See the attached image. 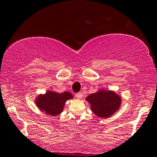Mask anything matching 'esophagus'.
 I'll return each instance as SVG.
<instances>
[{
  "label": "esophagus",
  "instance_id": "34e87169",
  "mask_svg": "<svg viewBox=\"0 0 157 157\" xmlns=\"http://www.w3.org/2000/svg\"><path fill=\"white\" fill-rule=\"evenodd\" d=\"M83 95L82 92H78V93H76V98H78V99H81L83 98Z\"/></svg>",
  "mask_w": 157,
  "mask_h": 157
}]
</instances>
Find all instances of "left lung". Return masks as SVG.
Masks as SVG:
<instances>
[{
    "label": "left lung",
    "mask_w": 157,
    "mask_h": 157,
    "mask_svg": "<svg viewBox=\"0 0 157 157\" xmlns=\"http://www.w3.org/2000/svg\"><path fill=\"white\" fill-rule=\"evenodd\" d=\"M86 100L90 104L92 111L99 117L106 118L111 116L120 108L121 98L113 91H100L92 93Z\"/></svg>",
    "instance_id": "1"
}]
</instances>
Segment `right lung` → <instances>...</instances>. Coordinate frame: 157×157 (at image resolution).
Instances as JSON below:
<instances>
[{
  "label": "right lung",
  "instance_id": "1",
  "mask_svg": "<svg viewBox=\"0 0 157 157\" xmlns=\"http://www.w3.org/2000/svg\"><path fill=\"white\" fill-rule=\"evenodd\" d=\"M73 98V95L68 92L62 93L47 91L44 95H40L36 99V105L42 111L51 116H56L63 110L65 102Z\"/></svg>",
  "mask_w": 157,
  "mask_h": 157
}]
</instances>
